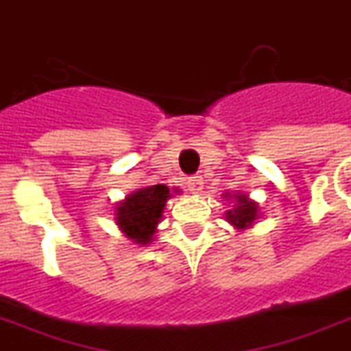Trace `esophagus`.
Returning <instances> with one entry per match:
<instances>
[{
	"mask_svg": "<svg viewBox=\"0 0 351 351\" xmlns=\"http://www.w3.org/2000/svg\"><path fill=\"white\" fill-rule=\"evenodd\" d=\"M186 189H189L192 194H199L201 189H203V178H201V176L189 178L186 179Z\"/></svg>",
	"mask_w": 351,
	"mask_h": 351,
	"instance_id": "esophagus-1",
	"label": "esophagus"
}]
</instances>
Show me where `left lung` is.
Wrapping results in <instances>:
<instances>
[{
  "label": "left lung",
  "instance_id": "obj_1",
  "mask_svg": "<svg viewBox=\"0 0 351 351\" xmlns=\"http://www.w3.org/2000/svg\"><path fill=\"white\" fill-rule=\"evenodd\" d=\"M225 197L227 199H234L232 208L225 213L227 221L238 230L251 229L254 221L260 218V208H258L256 201L249 199V195L245 194H225Z\"/></svg>",
  "mask_w": 351,
  "mask_h": 351
}]
</instances>
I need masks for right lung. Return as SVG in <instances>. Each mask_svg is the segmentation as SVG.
<instances>
[{
	"instance_id": "1",
	"label": "right lung",
	"mask_w": 351,
	"mask_h": 351,
	"mask_svg": "<svg viewBox=\"0 0 351 351\" xmlns=\"http://www.w3.org/2000/svg\"><path fill=\"white\" fill-rule=\"evenodd\" d=\"M170 197L172 192L167 184H152L135 190L115 206V223L128 240L137 245H148L154 240L162 210Z\"/></svg>"
}]
</instances>
